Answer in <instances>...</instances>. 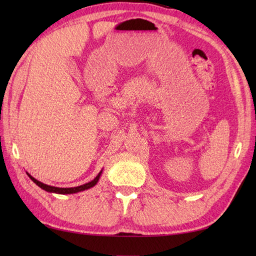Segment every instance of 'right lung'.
I'll return each instance as SVG.
<instances>
[{"label":"right lung","mask_w":256,"mask_h":256,"mask_svg":"<svg viewBox=\"0 0 256 256\" xmlns=\"http://www.w3.org/2000/svg\"><path fill=\"white\" fill-rule=\"evenodd\" d=\"M102 170L98 174V176L94 179V180H91L90 182L88 184H81V186H78V187H72V188H58V187H52V186H48V184H42L40 182H38L37 179H35L34 177H32L30 174H27L28 175V177L32 179V182H34L38 187H40L42 189L46 190V192H56V194H74V192H82V190H86V189H89L91 187H94V184L98 182V180H99L100 178V175H101Z\"/></svg>","instance_id":"add662e5"}]
</instances>
